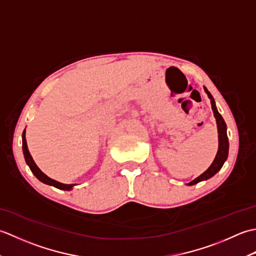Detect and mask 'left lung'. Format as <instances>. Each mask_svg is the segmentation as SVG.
<instances>
[{"label":"left lung","mask_w":256,"mask_h":256,"mask_svg":"<svg viewBox=\"0 0 256 256\" xmlns=\"http://www.w3.org/2000/svg\"><path fill=\"white\" fill-rule=\"evenodd\" d=\"M204 92L208 94L210 102H211V108L212 111H214V116L216 118V128H218V138H219V148H218V152H216V155L214 157V162L210 165V167L206 170L204 172L201 174L200 176H198L197 178H194L192 182H190L189 184H187L188 186H192V184H198L200 182L206 180V179L211 178L212 176H214L216 172H218L222 166H224V162L228 158V154H229V140H228V134H226V124L224 122V118L221 116V114L219 113L218 108H216V102L214 96H211L210 92L208 91V89L204 86Z\"/></svg>","instance_id":"obj_1"}]
</instances>
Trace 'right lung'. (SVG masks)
Returning a JSON list of instances; mask_svg holds the SVG:
<instances>
[{
  "label": "right lung",
  "instance_id": "1",
  "mask_svg": "<svg viewBox=\"0 0 256 256\" xmlns=\"http://www.w3.org/2000/svg\"><path fill=\"white\" fill-rule=\"evenodd\" d=\"M22 140H23V154H24V157H25L26 164L28 165L32 172L34 174L38 180H40L42 182H44L46 184H50V186H54V187H56L58 189H62V190H72L76 186V184H62V182H59L57 180H54V179H52V178L48 177L47 175H45V174L37 167L34 160H32V155L30 154V150H28V148H27V143H26L25 130L23 132V135H22Z\"/></svg>",
  "mask_w": 256,
  "mask_h": 256
}]
</instances>
